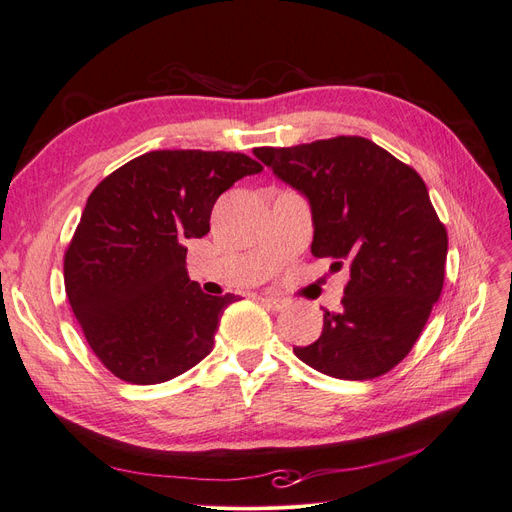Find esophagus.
<instances>
[{
	"label": "esophagus",
	"mask_w": 512,
	"mask_h": 512,
	"mask_svg": "<svg viewBox=\"0 0 512 512\" xmlns=\"http://www.w3.org/2000/svg\"><path fill=\"white\" fill-rule=\"evenodd\" d=\"M260 303L265 305V307H269V309H273V312H280V309H284V307H286V301L277 299V297H271V294H262V297H260Z\"/></svg>",
	"instance_id": "34e87169"
}]
</instances>
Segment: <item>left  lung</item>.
<instances>
[{
  "label": "left lung",
  "mask_w": 512,
  "mask_h": 512,
  "mask_svg": "<svg viewBox=\"0 0 512 512\" xmlns=\"http://www.w3.org/2000/svg\"><path fill=\"white\" fill-rule=\"evenodd\" d=\"M254 156L312 207L316 258L350 265L342 309H324L322 335L294 354L339 380L391 371L416 344L440 299L446 228L416 170L363 136L297 147H258Z\"/></svg>",
  "instance_id": "1"
}]
</instances>
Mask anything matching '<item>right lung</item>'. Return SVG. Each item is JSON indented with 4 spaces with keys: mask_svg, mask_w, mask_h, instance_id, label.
<instances>
[{
    "mask_svg": "<svg viewBox=\"0 0 512 512\" xmlns=\"http://www.w3.org/2000/svg\"><path fill=\"white\" fill-rule=\"evenodd\" d=\"M260 170L245 153L149 151L89 194L64 282L87 344L119 380H173L213 350L237 297H211L190 280L185 243L207 235L220 194Z\"/></svg>",
    "mask_w": 512,
    "mask_h": 512,
    "instance_id": "obj_1",
    "label": "right lung"
}]
</instances>
